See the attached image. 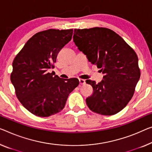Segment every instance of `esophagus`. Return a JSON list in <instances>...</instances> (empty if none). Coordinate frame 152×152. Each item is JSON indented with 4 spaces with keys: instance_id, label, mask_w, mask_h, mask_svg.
<instances>
[{
    "instance_id": "1",
    "label": "esophagus",
    "mask_w": 152,
    "mask_h": 152,
    "mask_svg": "<svg viewBox=\"0 0 152 152\" xmlns=\"http://www.w3.org/2000/svg\"><path fill=\"white\" fill-rule=\"evenodd\" d=\"M79 83H80V85H85L86 83L85 82V80H84V79H79Z\"/></svg>"
}]
</instances>
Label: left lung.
Returning <instances> with one entry per match:
<instances>
[{
	"label": "left lung",
	"instance_id": "obj_1",
	"mask_svg": "<svg viewBox=\"0 0 152 152\" xmlns=\"http://www.w3.org/2000/svg\"><path fill=\"white\" fill-rule=\"evenodd\" d=\"M73 39L79 50L104 74L98 84L86 80L94 89L86 99L88 107L102 115L121 111L132 98L141 76L134 50L118 34L106 28L74 29Z\"/></svg>",
	"mask_w": 152,
	"mask_h": 152
}]
</instances>
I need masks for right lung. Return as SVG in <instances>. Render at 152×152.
Segmentation results:
<instances>
[{"mask_svg": "<svg viewBox=\"0 0 152 152\" xmlns=\"http://www.w3.org/2000/svg\"><path fill=\"white\" fill-rule=\"evenodd\" d=\"M73 30L41 31L30 38L13 61L11 81L19 101L38 117H49L65 107L77 78H61L53 68L58 53L72 39Z\"/></svg>", "mask_w": 152, "mask_h": 152, "instance_id": "obj_1", "label": "right lung"}]
</instances>
